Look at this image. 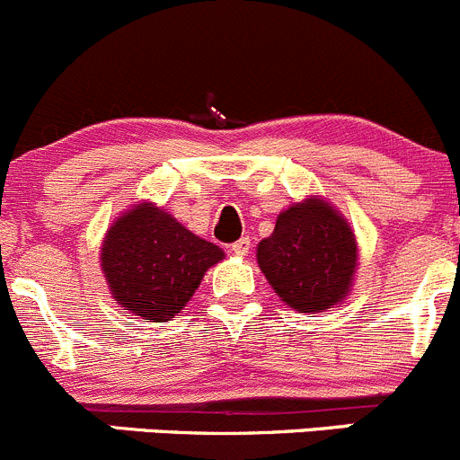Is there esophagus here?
<instances>
[{
    "label": "esophagus",
    "mask_w": 460,
    "mask_h": 460,
    "mask_svg": "<svg viewBox=\"0 0 460 460\" xmlns=\"http://www.w3.org/2000/svg\"><path fill=\"white\" fill-rule=\"evenodd\" d=\"M230 250L234 254H239V257H245V254L250 252V239L248 236H241L239 241H234V243L230 245Z\"/></svg>",
    "instance_id": "1"
}]
</instances>
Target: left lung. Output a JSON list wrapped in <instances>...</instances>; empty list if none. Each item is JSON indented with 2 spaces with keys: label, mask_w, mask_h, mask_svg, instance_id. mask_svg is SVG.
Returning <instances> with one entry per match:
<instances>
[{
  "label": "left lung",
  "mask_w": 460,
  "mask_h": 460,
  "mask_svg": "<svg viewBox=\"0 0 460 460\" xmlns=\"http://www.w3.org/2000/svg\"><path fill=\"white\" fill-rule=\"evenodd\" d=\"M257 263L281 302L299 313H324L349 295L358 266L351 226L324 199L293 203L259 241Z\"/></svg>",
  "instance_id": "8db88e82"
}]
</instances>
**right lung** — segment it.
<instances>
[{"mask_svg":"<svg viewBox=\"0 0 460 460\" xmlns=\"http://www.w3.org/2000/svg\"><path fill=\"white\" fill-rule=\"evenodd\" d=\"M224 250L190 232L154 203L122 212L100 250L113 299L143 320L167 322L183 311Z\"/></svg>","mask_w":460,"mask_h":460,"instance_id":"add662e5","label":"right lung"}]
</instances>
